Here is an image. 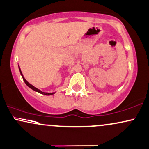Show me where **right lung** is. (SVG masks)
<instances>
[{
  "instance_id": "right-lung-1",
  "label": "right lung",
  "mask_w": 149,
  "mask_h": 149,
  "mask_svg": "<svg viewBox=\"0 0 149 149\" xmlns=\"http://www.w3.org/2000/svg\"><path fill=\"white\" fill-rule=\"evenodd\" d=\"M19 70H20V74H21V75H22V79H23V80H24V81L25 84H26V86L29 87L30 88H31L32 90H33L34 91H36V92H39V93H40V94H44V95H47V96H49V95H51V94H55V93H53H53H47V92H42L41 90H38V88H36V87H34L33 86H32L31 84H30L29 83V82L27 81H26V79H24V77H23V74H22V72H21V70H20V67H19Z\"/></svg>"
}]
</instances>
